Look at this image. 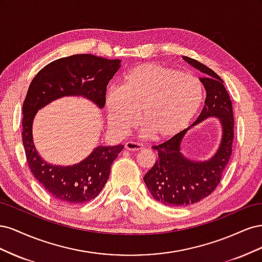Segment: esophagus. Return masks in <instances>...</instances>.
Listing matches in <instances>:
<instances>
[{
	"label": "esophagus",
	"mask_w": 262,
	"mask_h": 262,
	"mask_svg": "<svg viewBox=\"0 0 262 262\" xmlns=\"http://www.w3.org/2000/svg\"><path fill=\"white\" fill-rule=\"evenodd\" d=\"M124 148L128 149V150H140L143 147H142V145L140 143H137V142L129 141L124 144Z\"/></svg>",
	"instance_id": "obj_1"
}]
</instances>
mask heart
Masks as SVG:
<instances>
[{
  "mask_svg": "<svg viewBox=\"0 0 262 262\" xmlns=\"http://www.w3.org/2000/svg\"><path fill=\"white\" fill-rule=\"evenodd\" d=\"M202 87L191 75L154 63L131 70L120 87L106 94L109 123L124 134L141 121L156 140H166L184 130L200 109Z\"/></svg>",
  "mask_w": 262,
  "mask_h": 262,
  "instance_id": "b5f03b06",
  "label": "heart"
}]
</instances>
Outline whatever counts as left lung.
Masks as SVG:
<instances>
[{
	"mask_svg": "<svg viewBox=\"0 0 262 262\" xmlns=\"http://www.w3.org/2000/svg\"><path fill=\"white\" fill-rule=\"evenodd\" d=\"M184 59L204 73L200 78L207 97L200 116L191 126L209 117H217L223 125V138L216 154L207 162H193L180 152V143L187 128L160 145H154L158 160L144 176V182L154 199L168 207H186L209 196L220 184L232 155L234 115L223 80L213 70L192 58Z\"/></svg>",
	"mask_w": 262,
	"mask_h": 262,
	"instance_id": "left-lung-1",
	"label": "left lung"
}]
</instances>
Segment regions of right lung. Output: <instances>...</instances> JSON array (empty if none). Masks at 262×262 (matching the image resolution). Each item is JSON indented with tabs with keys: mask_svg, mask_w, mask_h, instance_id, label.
<instances>
[{
	"mask_svg": "<svg viewBox=\"0 0 262 262\" xmlns=\"http://www.w3.org/2000/svg\"><path fill=\"white\" fill-rule=\"evenodd\" d=\"M120 68V60L93 54H74L52 61L31 81L23 104V144L28 167L51 196L59 201L82 204L96 198L106 185L110 167L123 145L98 146L77 165L53 166L38 155L31 125L38 109L50 101L70 95H81L105 106L106 91Z\"/></svg>",
	"mask_w": 262,
	"mask_h": 262,
	"instance_id": "obj_1",
	"label": "right lung"
}]
</instances>
